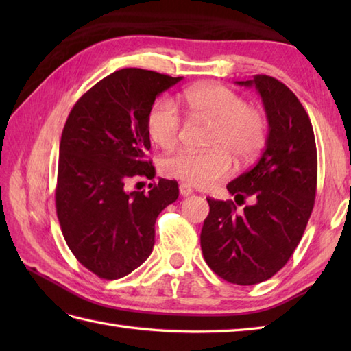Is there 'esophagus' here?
Here are the masks:
<instances>
[{"label":"esophagus","instance_id":"34e87169","mask_svg":"<svg viewBox=\"0 0 351 351\" xmlns=\"http://www.w3.org/2000/svg\"><path fill=\"white\" fill-rule=\"evenodd\" d=\"M180 193H181V196H190V195H193V189L190 187L189 184H185V182H182L181 185H180Z\"/></svg>","mask_w":351,"mask_h":351}]
</instances>
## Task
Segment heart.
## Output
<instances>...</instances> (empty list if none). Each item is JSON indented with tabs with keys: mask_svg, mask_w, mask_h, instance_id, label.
Here are the masks:
<instances>
[{
	"mask_svg": "<svg viewBox=\"0 0 351 351\" xmlns=\"http://www.w3.org/2000/svg\"><path fill=\"white\" fill-rule=\"evenodd\" d=\"M190 113L215 126L210 152L180 151L164 158L161 171L200 189L211 187L232 173L234 156L238 166L256 160L267 140V123L259 111L250 108L240 95L228 87L208 84L185 93ZM182 116L170 98L156 101L147 114V131L155 145L171 149L180 143Z\"/></svg>",
	"mask_w": 351,
	"mask_h": 351,
	"instance_id": "1",
	"label": "heart"
}]
</instances>
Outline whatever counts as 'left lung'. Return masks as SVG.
Wrapping results in <instances>:
<instances>
[{
    "label": "left lung",
    "mask_w": 351,
    "mask_h": 351,
    "mask_svg": "<svg viewBox=\"0 0 351 351\" xmlns=\"http://www.w3.org/2000/svg\"><path fill=\"white\" fill-rule=\"evenodd\" d=\"M255 87L263 99L268 136L259 161L228 184L232 200L206 199L210 214L200 247L211 270L237 285L270 279L299 245L314 208L317 146L306 110L289 88L273 77L237 81Z\"/></svg>",
    "instance_id": "left-lung-1"
}]
</instances>
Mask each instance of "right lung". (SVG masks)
Segmentation results:
<instances>
[{
    "instance_id": "add662e5",
    "label": "right lung",
    "mask_w": 351,
    "mask_h": 351,
    "mask_svg": "<svg viewBox=\"0 0 351 351\" xmlns=\"http://www.w3.org/2000/svg\"><path fill=\"white\" fill-rule=\"evenodd\" d=\"M154 71L126 68L96 83L71 110L62 132L57 217L71 252L102 279H121L152 253L155 220L180 196L176 181L128 191L134 176L152 180L147 114L155 98L180 83Z\"/></svg>"
}]
</instances>
